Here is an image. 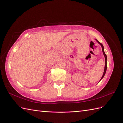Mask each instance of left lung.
I'll list each match as a JSON object with an SVG mask.
<instances>
[{
  "mask_svg": "<svg viewBox=\"0 0 123 123\" xmlns=\"http://www.w3.org/2000/svg\"><path fill=\"white\" fill-rule=\"evenodd\" d=\"M96 41H97V42L100 44V46H101V47H102V51H103V54H104V56H105V69H104V73H103V76H102V78H101V79H100V80H101L104 77V75H105V73H106V70H107V55H106V54H105V52H104V46H103V44H102V43H100V42H99L97 40V39H95ZM99 80V81H100Z\"/></svg>",
  "mask_w": 123,
  "mask_h": 123,
  "instance_id": "left-lung-1",
  "label": "left lung"
}]
</instances>
